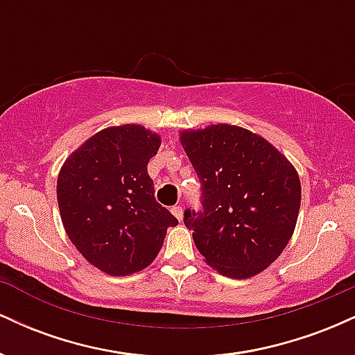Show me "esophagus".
I'll list each match as a JSON object with an SVG mask.
<instances>
[{"mask_svg": "<svg viewBox=\"0 0 355 355\" xmlns=\"http://www.w3.org/2000/svg\"><path fill=\"white\" fill-rule=\"evenodd\" d=\"M172 214L175 215V217H177L178 222H182V218H183V210H182L180 205L172 207Z\"/></svg>", "mask_w": 355, "mask_h": 355, "instance_id": "obj_1", "label": "esophagus"}]
</instances>
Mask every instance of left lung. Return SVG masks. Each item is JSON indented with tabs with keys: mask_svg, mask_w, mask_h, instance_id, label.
<instances>
[{
	"mask_svg": "<svg viewBox=\"0 0 355 355\" xmlns=\"http://www.w3.org/2000/svg\"><path fill=\"white\" fill-rule=\"evenodd\" d=\"M180 144L202 183L203 210L183 218L198 252L230 279L263 272L294 235L302 197L295 166L237 125L182 130Z\"/></svg>",
	"mask_w": 355,
	"mask_h": 355,
	"instance_id": "1",
	"label": "left lung"
}]
</instances>
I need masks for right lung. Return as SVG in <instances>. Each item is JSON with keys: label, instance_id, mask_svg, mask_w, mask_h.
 Returning a JSON list of instances; mask_svg holds the SVG:
<instances>
[{"label": "right lung", "instance_id": "right-lung-1", "mask_svg": "<svg viewBox=\"0 0 355 355\" xmlns=\"http://www.w3.org/2000/svg\"><path fill=\"white\" fill-rule=\"evenodd\" d=\"M162 137L137 123L108 126L64 160L56 180L60 217L73 245L113 277L144 270L178 220L155 200L150 158Z\"/></svg>", "mask_w": 355, "mask_h": 355}]
</instances>
